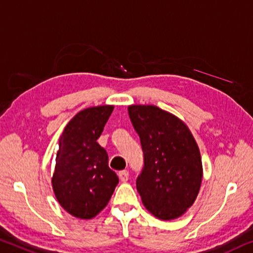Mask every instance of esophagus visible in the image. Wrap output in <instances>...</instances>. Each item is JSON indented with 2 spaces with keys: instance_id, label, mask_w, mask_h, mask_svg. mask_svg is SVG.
<instances>
[{
  "instance_id": "esophagus-1",
  "label": "esophagus",
  "mask_w": 253,
  "mask_h": 253,
  "mask_svg": "<svg viewBox=\"0 0 253 253\" xmlns=\"http://www.w3.org/2000/svg\"><path fill=\"white\" fill-rule=\"evenodd\" d=\"M118 175H119V179L122 180L123 182H126L127 180H128V171H126V170L120 171L119 173H118Z\"/></svg>"
}]
</instances>
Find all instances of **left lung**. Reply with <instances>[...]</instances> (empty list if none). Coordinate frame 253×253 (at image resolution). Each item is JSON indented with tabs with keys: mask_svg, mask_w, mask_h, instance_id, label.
<instances>
[{
	"mask_svg": "<svg viewBox=\"0 0 253 253\" xmlns=\"http://www.w3.org/2000/svg\"><path fill=\"white\" fill-rule=\"evenodd\" d=\"M144 166L136 188L148 211L161 219L181 216L197 197L203 178L197 143L181 120L155 106H129Z\"/></svg>",
	"mask_w": 253,
	"mask_h": 253,
	"instance_id": "8db88e82",
	"label": "left lung"
}]
</instances>
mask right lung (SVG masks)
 I'll use <instances>...</instances> for the list:
<instances>
[{
  "instance_id": "1",
  "label": "right lung",
  "mask_w": 253,
  "mask_h": 253,
  "mask_svg": "<svg viewBox=\"0 0 253 253\" xmlns=\"http://www.w3.org/2000/svg\"><path fill=\"white\" fill-rule=\"evenodd\" d=\"M114 106L87 108L76 114L59 138L51 179L56 198L78 218L94 217L107 206L119 179L97 143Z\"/></svg>"
}]
</instances>
